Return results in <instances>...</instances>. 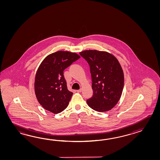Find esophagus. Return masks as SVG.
Masks as SVG:
<instances>
[{
  "mask_svg": "<svg viewBox=\"0 0 160 160\" xmlns=\"http://www.w3.org/2000/svg\"><path fill=\"white\" fill-rule=\"evenodd\" d=\"M82 88H80L79 90H77V92H82Z\"/></svg>",
  "mask_w": 160,
  "mask_h": 160,
  "instance_id": "esophagus-1",
  "label": "esophagus"
}]
</instances>
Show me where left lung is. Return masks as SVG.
Masks as SVG:
<instances>
[{"mask_svg":"<svg viewBox=\"0 0 160 160\" xmlns=\"http://www.w3.org/2000/svg\"><path fill=\"white\" fill-rule=\"evenodd\" d=\"M79 54L88 63L93 95L87 100L90 108L98 112L112 109L122 92L124 77L117 58L105 51L86 50Z\"/></svg>","mask_w":160,"mask_h":160,"instance_id":"obj_1","label":"left lung"}]
</instances>
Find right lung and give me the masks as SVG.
I'll list each match as a JSON object with an SVG mask.
<instances>
[{
  "mask_svg": "<svg viewBox=\"0 0 160 160\" xmlns=\"http://www.w3.org/2000/svg\"><path fill=\"white\" fill-rule=\"evenodd\" d=\"M79 58L76 53L59 51L41 63L35 76V92L44 109L57 114L68 107L73 93L68 90L63 71Z\"/></svg>",
  "mask_w": 160,
  "mask_h": 160,
  "instance_id": "right-lung-1",
  "label": "right lung"
}]
</instances>
